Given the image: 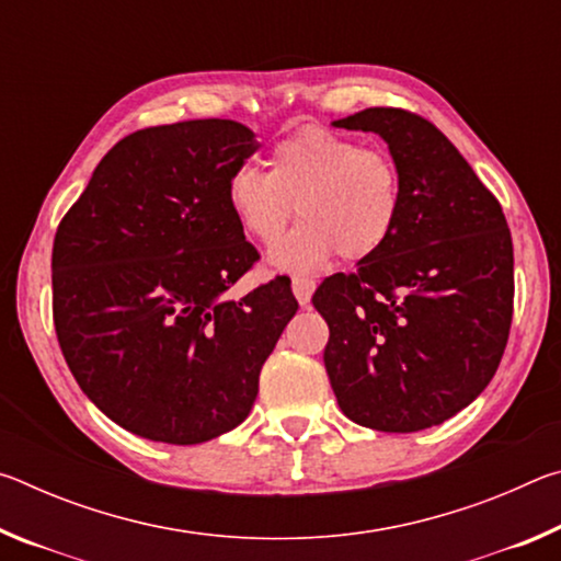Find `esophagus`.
<instances>
[{"label": "esophagus", "instance_id": "1", "mask_svg": "<svg viewBox=\"0 0 561 561\" xmlns=\"http://www.w3.org/2000/svg\"><path fill=\"white\" fill-rule=\"evenodd\" d=\"M314 279L309 277H301V274H297V277H291V291L294 297H297V301L301 304V307H307V304L311 301V294H314Z\"/></svg>", "mask_w": 561, "mask_h": 561}]
</instances>
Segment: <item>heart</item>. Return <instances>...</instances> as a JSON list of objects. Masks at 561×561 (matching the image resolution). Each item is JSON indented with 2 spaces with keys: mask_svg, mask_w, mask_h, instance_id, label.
Here are the masks:
<instances>
[{
  "mask_svg": "<svg viewBox=\"0 0 561 561\" xmlns=\"http://www.w3.org/2000/svg\"><path fill=\"white\" fill-rule=\"evenodd\" d=\"M225 197L244 234L262 244L279 240L297 205L301 222L267 262L282 272H311L336 252L348 262L374 257L401 220L403 183L386 150L307 126L272 148L270 173L234 168Z\"/></svg>",
  "mask_w": 561,
  "mask_h": 561,
  "instance_id": "obj_1",
  "label": "heart"
}]
</instances>
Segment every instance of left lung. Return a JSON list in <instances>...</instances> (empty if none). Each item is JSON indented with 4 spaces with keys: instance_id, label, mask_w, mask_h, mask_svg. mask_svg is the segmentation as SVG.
<instances>
[{
    "instance_id": "8db88e82",
    "label": "left lung",
    "mask_w": 561,
    "mask_h": 561,
    "mask_svg": "<svg viewBox=\"0 0 561 561\" xmlns=\"http://www.w3.org/2000/svg\"><path fill=\"white\" fill-rule=\"evenodd\" d=\"M334 126L386 140L403 205L391 240L311 299L329 324V381L358 425L433 428L485 391L505 354L515 297L507 220L431 121L366 108Z\"/></svg>"
}]
</instances>
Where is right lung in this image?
Masks as SVG:
<instances>
[{
  "instance_id": "add662e5",
  "label": "right lung",
  "mask_w": 561,
  "mask_h": 561,
  "mask_svg": "<svg viewBox=\"0 0 561 561\" xmlns=\"http://www.w3.org/2000/svg\"><path fill=\"white\" fill-rule=\"evenodd\" d=\"M254 150V133L222 118L130 133L56 230L61 354L91 403L140 438L195 445L237 428L299 309L279 279L225 297L260 260L225 197Z\"/></svg>"
}]
</instances>
